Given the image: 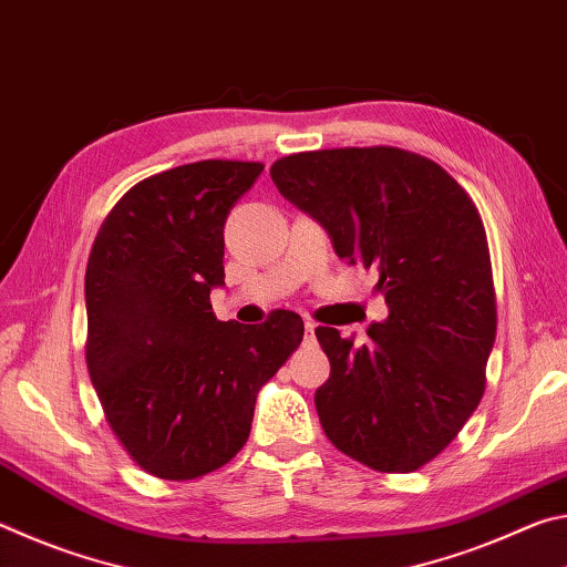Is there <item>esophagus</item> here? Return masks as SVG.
Here are the masks:
<instances>
[{
	"instance_id": "esophagus-1",
	"label": "esophagus",
	"mask_w": 567,
	"mask_h": 567,
	"mask_svg": "<svg viewBox=\"0 0 567 567\" xmlns=\"http://www.w3.org/2000/svg\"><path fill=\"white\" fill-rule=\"evenodd\" d=\"M315 330H318V324L307 320V322H305V332H307V338H315Z\"/></svg>"
}]
</instances>
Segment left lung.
Masks as SVG:
<instances>
[{"instance_id": "left-lung-1", "label": "left lung", "mask_w": 567, "mask_h": 567, "mask_svg": "<svg viewBox=\"0 0 567 567\" xmlns=\"http://www.w3.org/2000/svg\"><path fill=\"white\" fill-rule=\"evenodd\" d=\"M270 175L338 257L378 267L388 302L362 344L315 330L332 368L315 392L324 435L372 470L412 473L453 443L485 390L497 318L483 219L443 167L398 147L300 152Z\"/></svg>"}]
</instances>
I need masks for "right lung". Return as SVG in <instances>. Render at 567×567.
Here are the masks:
<instances>
[{
	"label": "right lung",
	"instance_id": "add662e5",
	"mask_svg": "<svg viewBox=\"0 0 567 567\" xmlns=\"http://www.w3.org/2000/svg\"><path fill=\"white\" fill-rule=\"evenodd\" d=\"M260 162L205 159L142 179L100 227L84 275L87 368L112 433L162 480H195L249 437L257 392L300 348V315L219 322L225 223Z\"/></svg>",
	"mask_w": 567,
	"mask_h": 567
}]
</instances>
